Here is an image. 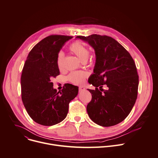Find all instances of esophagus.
I'll return each instance as SVG.
<instances>
[{
    "label": "esophagus",
    "instance_id": "1",
    "mask_svg": "<svg viewBox=\"0 0 158 158\" xmlns=\"http://www.w3.org/2000/svg\"><path fill=\"white\" fill-rule=\"evenodd\" d=\"M85 89V88H84V87H83V86H80L79 88V92H81V91H84Z\"/></svg>",
    "mask_w": 158,
    "mask_h": 158
}]
</instances>
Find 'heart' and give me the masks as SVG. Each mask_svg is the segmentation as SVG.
<instances>
[{"instance_id":"b5f03b06","label":"heart","mask_w":158,"mask_h":158,"mask_svg":"<svg viewBox=\"0 0 158 158\" xmlns=\"http://www.w3.org/2000/svg\"><path fill=\"white\" fill-rule=\"evenodd\" d=\"M70 51L76 55L80 60L85 62H86L89 58V50L82 42L77 41L74 42L69 47ZM64 53L60 51L57 54L56 56V64L59 69L64 68ZM87 77V74L83 71H76L71 73L69 76V81L76 85H81L85 77Z\"/></svg>"}]
</instances>
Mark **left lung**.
<instances>
[{
	"label": "left lung",
	"mask_w": 158,
	"mask_h": 158,
	"mask_svg": "<svg viewBox=\"0 0 158 158\" xmlns=\"http://www.w3.org/2000/svg\"><path fill=\"white\" fill-rule=\"evenodd\" d=\"M94 50L96 63L89 83L91 101L87 105L89 118L103 127L115 125L125 119L137 97L139 76L134 59L127 50L113 38L106 35L77 36ZM106 84V90L102 89ZM101 89L100 92L97 88Z\"/></svg>",
	"instance_id": "left-lung-1"
}]
</instances>
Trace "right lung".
Wrapping results in <instances>:
<instances>
[{"mask_svg":"<svg viewBox=\"0 0 158 158\" xmlns=\"http://www.w3.org/2000/svg\"><path fill=\"white\" fill-rule=\"evenodd\" d=\"M73 36L53 35L43 39L27 57L21 77V98L30 117L36 123L52 126L67 117L69 104L78 94V87L67 84L57 92L52 78L60 74L57 54Z\"/></svg>","mask_w":158,"mask_h":158,"instance_id":"1","label":"right lung"}]
</instances>
